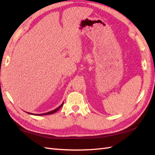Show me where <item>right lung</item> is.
<instances>
[{"mask_svg": "<svg viewBox=\"0 0 155 155\" xmlns=\"http://www.w3.org/2000/svg\"><path fill=\"white\" fill-rule=\"evenodd\" d=\"M63 105V104H62L59 107H58L57 109H55V110H51V111H50V112H46V113H44V114H34V115H37V116H43V115H49V114H54V113H55V112H57L58 110H59L60 109V108ZM28 114H32L31 113H30V112H28Z\"/></svg>", "mask_w": 155, "mask_h": 155, "instance_id": "obj_1", "label": "right lung"}]
</instances>
